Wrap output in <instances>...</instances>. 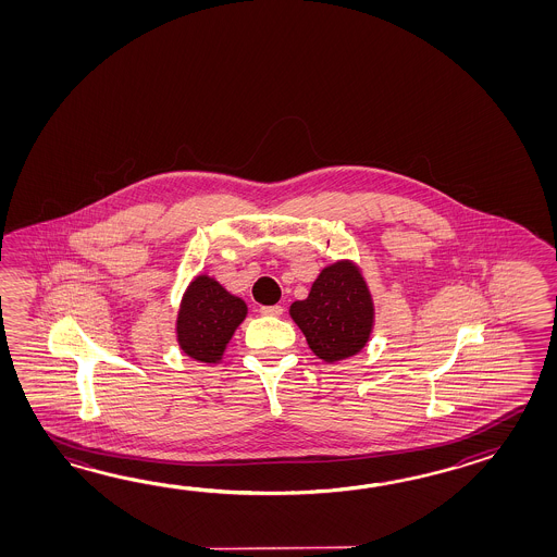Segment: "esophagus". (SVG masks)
Masks as SVG:
<instances>
[{
	"instance_id": "obj_1",
	"label": "esophagus",
	"mask_w": 557,
	"mask_h": 557,
	"mask_svg": "<svg viewBox=\"0 0 557 557\" xmlns=\"http://www.w3.org/2000/svg\"><path fill=\"white\" fill-rule=\"evenodd\" d=\"M284 308L278 307V305H274V307H262L261 314L262 317H283Z\"/></svg>"
}]
</instances>
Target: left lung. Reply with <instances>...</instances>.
Segmentation results:
<instances>
[{"label": "left lung", "instance_id": "1", "mask_svg": "<svg viewBox=\"0 0 557 557\" xmlns=\"http://www.w3.org/2000/svg\"><path fill=\"white\" fill-rule=\"evenodd\" d=\"M290 319L320 360L334 364L356 356L374 331V298L362 269L350 259L324 267L305 300L290 305Z\"/></svg>", "mask_w": 557, "mask_h": 557}]
</instances>
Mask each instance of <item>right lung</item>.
Instances as JSON below:
<instances>
[{
  "instance_id": "add662e5",
  "label": "right lung",
  "mask_w": 557,
  "mask_h": 557,
  "mask_svg": "<svg viewBox=\"0 0 557 557\" xmlns=\"http://www.w3.org/2000/svg\"><path fill=\"white\" fill-rule=\"evenodd\" d=\"M249 307L211 274H197L181 296L175 336L185 355L205 364H221L233 334Z\"/></svg>"
}]
</instances>
